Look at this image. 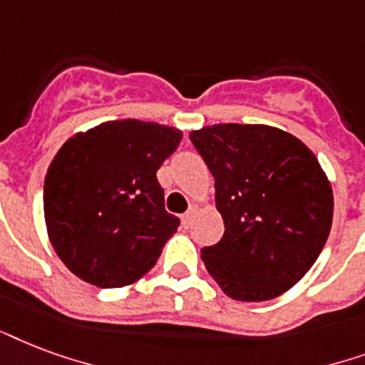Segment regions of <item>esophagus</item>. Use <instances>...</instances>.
<instances>
[{
	"instance_id": "obj_1",
	"label": "esophagus",
	"mask_w": 365,
	"mask_h": 365,
	"mask_svg": "<svg viewBox=\"0 0 365 365\" xmlns=\"http://www.w3.org/2000/svg\"><path fill=\"white\" fill-rule=\"evenodd\" d=\"M194 213H196V207H190L185 215H182V217H180V221H182V227H185V228L190 227L192 219H194Z\"/></svg>"
}]
</instances>
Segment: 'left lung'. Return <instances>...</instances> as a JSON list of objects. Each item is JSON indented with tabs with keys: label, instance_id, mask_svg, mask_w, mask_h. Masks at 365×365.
Returning <instances> with one entry per match:
<instances>
[{
	"label": "left lung",
	"instance_id": "obj_1",
	"mask_svg": "<svg viewBox=\"0 0 365 365\" xmlns=\"http://www.w3.org/2000/svg\"><path fill=\"white\" fill-rule=\"evenodd\" d=\"M215 177L225 221L202 250L207 272L236 301H268L309 272L333 219V192L307 144L270 125L219 123L190 133Z\"/></svg>",
	"mask_w": 365,
	"mask_h": 365
}]
</instances>
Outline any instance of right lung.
Masks as SVG:
<instances>
[{"label":"right lung","instance_id":"right-lung-1","mask_svg":"<svg viewBox=\"0 0 365 365\" xmlns=\"http://www.w3.org/2000/svg\"><path fill=\"white\" fill-rule=\"evenodd\" d=\"M180 138L173 127L120 120L62 144L45 175L43 213L56 255L78 278L123 287L156 264L180 225L156 173Z\"/></svg>","mask_w":365,"mask_h":365}]
</instances>
